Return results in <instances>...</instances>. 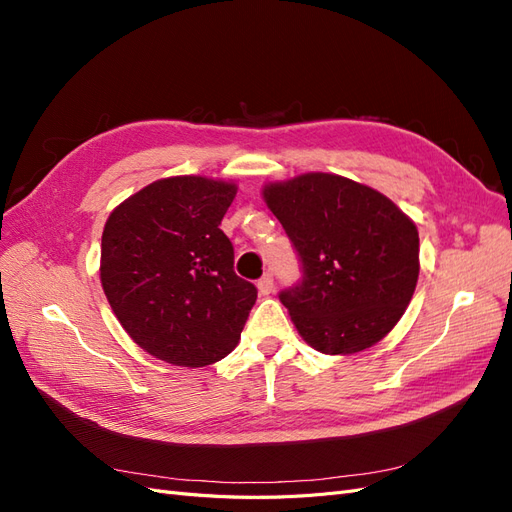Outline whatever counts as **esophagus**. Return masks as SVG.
<instances>
[{
    "mask_svg": "<svg viewBox=\"0 0 512 512\" xmlns=\"http://www.w3.org/2000/svg\"><path fill=\"white\" fill-rule=\"evenodd\" d=\"M256 286H258V292L265 294V297H267V294L273 292V275H271V273H265V275L260 277Z\"/></svg>",
    "mask_w": 512,
    "mask_h": 512,
    "instance_id": "1",
    "label": "esophagus"
}]
</instances>
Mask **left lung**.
Listing matches in <instances>:
<instances>
[{
	"instance_id": "1",
	"label": "left lung",
	"mask_w": 512,
	"mask_h": 512,
	"mask_svg": "<svg viewBox=\"0 0 512 512\" xmlns=\"http://www.w3.org/2000/svg\"><path fill=\"white\" fill-rule=\"evenodd\" d=\"M303 265L280 294L299 335L322 354L378 344L404 316L418 282V230L391 198L333 173L262 188Z\"/></svg>"
}]
</instances>
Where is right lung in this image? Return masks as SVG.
I'll use <instances>...</instances> for the list:
<instances>
[{
	"mask_svg": "<svg viewBox=\"0 0 512 512\" xmlns=\"http://www.w3.org/2000/svg\"><path fill=\"white\" fill-rule=\"evenodd\" d=\"M237 183L200 175L158 179L104 224L100 282L121 327L151 356L205 367L235 350L256 286L232 269L220 230Z\"/></svg>",
	"mask_w": 512,
	"mask_h": 512,
	"instance_id": "add662e5",
	"label": "right lung"
}]
</instances>
